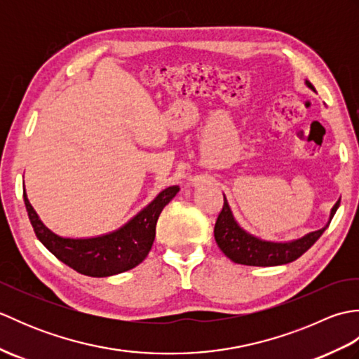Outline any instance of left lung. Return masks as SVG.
I'll return each instance as SVG.
<instances>
[{
	"label": "left lung",
	"mask_w": 359,
	"mask_h": 359,
	"mask_svg": "<svg viewBox=\"0 0 359 359\" xmlns=\"http://www.w3.org/2000/svg\"><path fill=\"white\" fill-rule=\"evenodd\" d=\"M310 89H313V85L310 81H306ZM339 207V201L334 203V207L330 212V220L334 216ZM330 224V222H329ZM327 224L324 228L313 233H309L304 238L293 241V242H269L255 238V236L243 231L242 228L236 222L231 210L228 207V202L224 196V207L220 210L216 225H215V239L219 248L224 251L226 257H230L233 262L242 265H253V266H273L282 265L296 261L306 251L313 245V243L321 238V234L329 226Z\"/></svg>",
	"instance_id": "left-lung-1"
}]
</instances>
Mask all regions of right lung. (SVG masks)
I'll list each match as a JSON object with an SVG mask.
<instances>
[{"instance_id": "1", "label": "right lung", "mask_w": 359, "mask_h": 359, "mask_svg": "<svg viewBox=\"0 0 359 359\" xmlns=\"http://www.w3.org/2000/svg\"><path fill=\"white\" fill-rule=\"evenodd\" d=\"M179 187L163 189L147 208L121 226L120 230L90 239H66L52 233L38 219V215L27 201L25 205L38 241L63 264L85 276L106 278L134 269L144 261L156 238V225L160 212L177 194Z\"/></svg>"}]
</instances>
